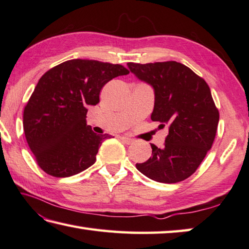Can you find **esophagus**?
<instances>
[{"mask_svg":"<svg viewBox=\"0 0 249 249\" xmlns=\"http://www.w3.org/2000/svg\"><path fill=\"white\" fill-rule=\"evenodd\" d=\"M121 138V140L122 142H123L124 143H126V144H130L133 142V139L132 138H128V137H126V136H122V137H120Z\"/></svg>","mask_w":249,"mask_h":249,"instance_id":"obj_1","label":"esophagus"}]
</instances>
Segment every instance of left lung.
<instances>
[{
  "instance_id": "left-lung-1",
  "label": "left lung",
  "mask_w": 249,
  "mask_h": 249,
  "mask_svg": "<svg viewBox=\"0 0 249 249\" xmlns=\"http://www.w3.org/2000/svg\"><path fill=\"white\" fill-rule=\"evenodd\" d=\"M136 77L155 90L153 122L169 125L164 147L151 143L152 156L136 168L160 183H178L195 173L215 138L219 111L203 78L175 61L127 63Z\"/></svg>"
}]
</instances>
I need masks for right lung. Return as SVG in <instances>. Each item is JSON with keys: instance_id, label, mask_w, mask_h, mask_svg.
Masks as SVG:
<instances>
[{"instance_id": "right-lung-1", "label": "right lung", "mask_w": 249, "mask_h": 249, "mask_svg": "<svg viewBox=\"0 0 249 249\" xmlns=\"http://www.w3.org/2000/svg\"><path fill=\"white\" fill-rule=\"evenodd\" d=\"M123 65L94 60H70L39 79L24 110V132L38 165L54 178H69L96 162L103 140L87 125L89 106L100 101L107 83L127 75Z\"/></svg>"}]
</instances>
